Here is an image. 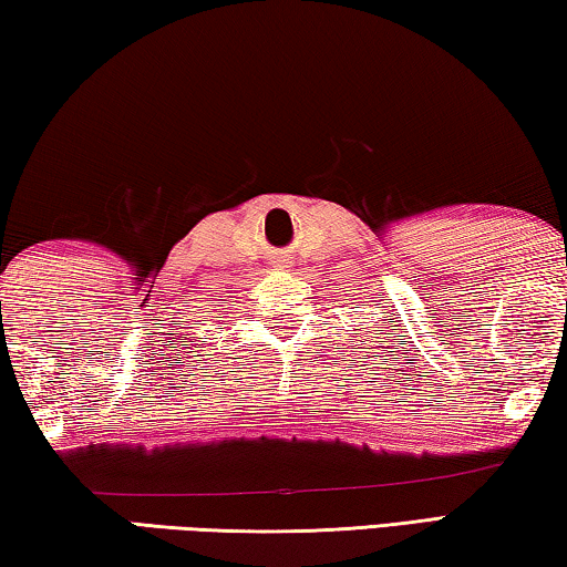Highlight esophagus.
Masks as SVG:
<instances>
[{"label":"esophagus","mask_w":567,"mask_h":567,"mask_svg":"<svg viewBox=\"0 0 567 567\" xmlns=\"http://www.w3.org/2000/svg\"><path fill=\"white\" fill-rule=\"evenodd\" d=\"M274 264H281V258H276V261Z\"/></svg>","instance_id":"34e87169"}]
</instances>
